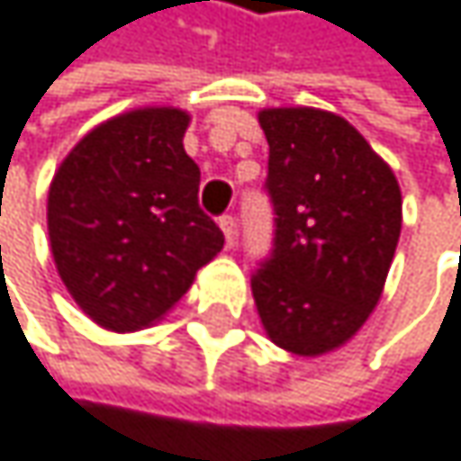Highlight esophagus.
Wrapping results in <instances>:
<instances>
[{
	"label": "esophagus",
	"instance_id": "1",
	"mask_svg": "<svg viewBox=\"0 0 461 461\" xmlns=\"http://www.w3.org/2000/svg\"><path fill=\"white\" fill-rule=\"evenodd\" d=\"M218 226H221V232H223V238H226V246H232V243H235V235H238V223H235V218H232V215H221V218H218Z\"/></svg>",
	"mask_w": 461,
	"mask_h": 461
}]
</instances>
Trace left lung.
Instances as JSON below:
<instances>
[{
	"mask_svg": "<svg viewBox=\"0 0 461 461\" xmlns=\"http://www.w3.org/2000/svg\"><path fill=\"white\" fill-rule=\"evenodd\" d=\"M259 123L276 229L251 276L257 311L276 346L319 357L357 335L381 300L402 229L400 185L335 113L273 107Z\"/></svg>",
	"mask_w": 461,
	"mask_h": 461,
	"instance_id": "8db88e82",
	"label": "left lung"
}]
</instances>
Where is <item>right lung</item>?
<instances>
[{
	"mask_svg": "<svg viewBox=\"0 0 461 461\" xmlns=\"http://www.w3.org/2000/svg\"><path fill=\"white\" fill-rule=\"evenodd\" d=\"M185 126L175 107L123 113L88 131L53 175L50 251L72 300L104 330L161 319L223 249L199 207Z\"/></svg>",
	"mask_w": 461,
	"mask_h": 461,
	"instance_id": "1",
	"label": "right lung"
}]
</instances>
